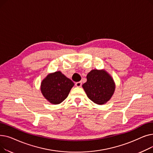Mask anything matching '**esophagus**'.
I'll use <instances>...</instances> for the list:
<instances>
[{"mask_svg": "<svg viewBox=\"0 0 153 153\" xmlns=\"http://www.w3.org/2000/svg\"><path fill=\"white\" fill-rule=\"evenodd\" d=\"M75 85H76V86L77 87H81L82 86V82H81V81L77 82H76Z\"/></svg>", "mask_w": 153, "mask_h": 153, "instance_id": "34e87169", "label": "esophagus"}]
</instances>
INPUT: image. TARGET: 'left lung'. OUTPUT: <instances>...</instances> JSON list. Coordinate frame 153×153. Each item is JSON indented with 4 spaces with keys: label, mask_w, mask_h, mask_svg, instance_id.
Listing matches in <instances>:
<instances>
[{
    "label": "left lung",
    "mask_w": 153,
    "mask_h": 153,
    "mask_svg": "<svg viewBox=\"0 0 153 153\" xmlns=\"http://www.w3.org/2000/svg\"><path fill=\"white\" fill-rule=\"evenodd\" d=\"M88 98L94 103H107L115 91L113 79L105 71L92 70L87 75V82L82 85Z\"/></svg>",
    "instance_id": "1"
}]
</instances>
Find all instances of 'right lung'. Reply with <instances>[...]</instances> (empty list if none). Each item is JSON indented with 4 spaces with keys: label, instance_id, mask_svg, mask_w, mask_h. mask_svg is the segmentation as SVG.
I'll use <instances>...</instances> for the list:
<instances>
[{
    "label": "right lung",
    "instance_id": "obj_1",
    "mask_svg": "<svg viewBox=\"0 0 153 153\" xmlns=\"http://www.w3.org/2000/svg\"><path fill=\"white\" fill-rule=\"evenodd\" d=\"M74 84L61 72L58 71L48 75L41 84L44 97L53 104H59L65 100Z\"/></svg>",
    "mask_w": 153,
    "mask_h": 153
}]
</instances>
